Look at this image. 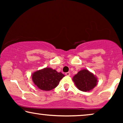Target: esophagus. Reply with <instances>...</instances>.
Returning <instances> with one entry per match:
<instances>
[{
    "instance_id": "esophagus-1",
    "label": "esophagus",
    "mask_w": 123,
    "mask_h": 123,
    "mask_svg": "<svg viewBox=\"0 0 123 123\" xmlns=\"http://www.w3.org/2000/svg\"><path fill=\"white\" fill-rule=\"evenodd\" d=\"M65 75H68V76H69V75H70V72H67V73H65Z\"/></svg>"
}]
</instances>
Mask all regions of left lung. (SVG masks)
I'll use <instances>...</instances> for the list:
<instances>
[{"mask_svg":"<svg viewBox=\"0 0 123 123\" xmlns=\"http://www.w3.org/2000/svg\"><path fill=\"white\" fill-rule=\"evenodd\" d=\"M73 80L79 90L89 91L97 85V80L93 74L87 70H82L73 77Z\"/></svg>","mask_w":123,"mask_h":123,"instance_id":"left-lung-1","label":"left lung"}]
</instances>
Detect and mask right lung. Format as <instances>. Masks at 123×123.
I'll list each match as a JSON object with an SVG mask.
<instances>
[{
  "label": "right lung",
  "mask_w": 123,
  "mask_h": 123,
  "mask_svg": "<svg viewBox=\"0 0 123 123\" xmlns=\"http://www.w3.org/2000/svg\"><path fill=\"white\" fill-rule=\"evenodd\" d=\"M64 75L58 73L51 68H46L38 70L32 74V80L35 85L40 90L50 91L57 87Z\"/></svg>",
  "instance_id": "1"
}]
</instances>
